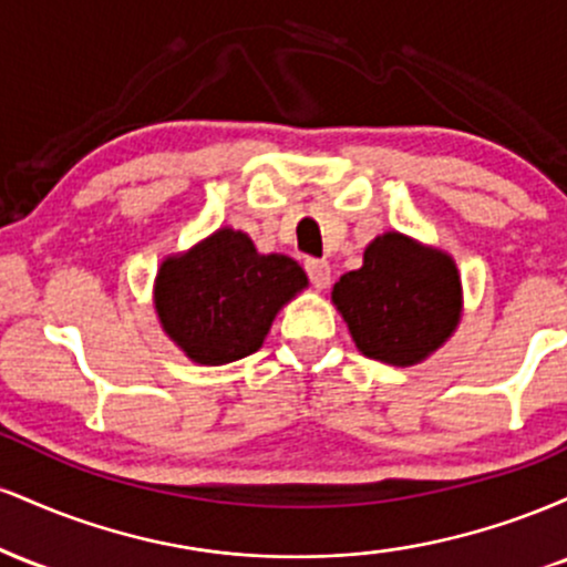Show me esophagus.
Listing matches in <instances>:
<instances>
[{"label":"esophagus","instance_id":"34e87169","mask_svg":"<svg viewBox=\"0 0 567 567\" xmlns=\"http://www.w3.org/2000/svg\"><path fill=\"white\" fill-rule=\"evenodd\" d=\"M306 275H309V282L315 285L317 290H324L330 285V264L328 261H317V258H306L303 264Z\"/></svg>","mask_w":567,"mask_h":567}]
</instances>
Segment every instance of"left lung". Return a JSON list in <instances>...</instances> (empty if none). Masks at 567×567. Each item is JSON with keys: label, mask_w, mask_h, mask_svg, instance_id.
<instances>
[{"label": "left lung", "mask_w": 567, "mask_h": 567, "mask_svg": "<svg viewBox=\"0 0 567 567\" xmlns=\"http://www.w3.org/2000/svg\"><path fill=\"white\" fill-rule=\"evenodd\" d=\"M333 301L362 354L415 365L458 324L461 279L445 252L383 234L368 245L362 269L338 279Z\"/></svg>", "instance_id": "8db88e82"}]
</instances>
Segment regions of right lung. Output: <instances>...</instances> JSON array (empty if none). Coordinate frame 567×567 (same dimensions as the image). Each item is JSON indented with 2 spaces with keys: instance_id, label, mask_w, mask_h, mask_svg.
Returning a JSON list of instances; mask_svg holds the SVG:
<instances>
[{
  "instance_id": "right-lung-1",
  "label": "right lung",
  "mask_w": 567,
  "mask_h": 567,
  "mask_svg": "<svg viewBox=\"0 0 567 567\" xmlns=\"http://www.w3.org/2000/svg\"><path fill=\"white\" fill-rule=\"evenodd\" d=\"M306 288L288 256H261L243 231L220 229L157 275L162 328L199 365H226L261 349L282 303Z\"/></svg>"
}]
</instances>
